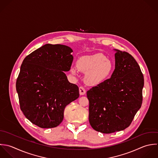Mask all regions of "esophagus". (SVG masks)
Here are the masks:
<instances>
[{"mask_svg":"<svg viewBox=\"0 0 158 158\" xmlns=\"http://www.w3.org/2000/svg\"><path fill=\"white\" fill-rule=\"evenodd\" d=\"M79 94H80L81 95H84L85 94L86 91H85V89H84V87H80L79 89Z\"/></svg>","mask_w":158,"mask_h":158,"instance_id":"esophagus-1","label":"esophagus"}]
</instances>
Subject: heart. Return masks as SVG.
I'll return each instance as SVG.
<instances>
[{
  "instance_id": "b5f03b06",
  "label": "heart",
  "mask_w": 158,
  "mask_h": 158,
  "mask_svg": "<svg viewBox=\"0 0 158 158\" xmlns=\"http://www.w3.org/2000/svg\"><path fill=\"white\" fill-rule=\"evenodd\" d=\"M76 67L70 69L71 73L78 76V70L85 73L84 80L90 86H97L109 78L113 70L112 62L101 53L81 56L76 62Z\"/></svg>"
}]
</instances>
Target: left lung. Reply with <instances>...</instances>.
<instances>
[{
    "instance_id": "1",
    "label": "left lung",
    "mask_w": 158,
    "mask_h": 158,
    "mask_svg": "<svg viewBox=\"0 0 158 158\" xmlns=\"http://www.w3.org/2000/svg\"><path fill=\"white\" fill-rule=\"evenodd\" d=\"M114 51L115 69L111 77L87 92L90 124L103 134L128 127L142 104L144 78L139 64L127 52Z\"/></svg>"
}]
</instances>
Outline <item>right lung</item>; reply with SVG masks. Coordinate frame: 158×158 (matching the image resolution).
<instances>
[{"label":"right lung","instance_id":"right-lung-1","mask_svg":"<svg viewBox=\"0 0 158 158\" xmlns=\"http://www.w3.org/2000/svg\"><path fill=\"white\" fill-rule=\"evenodd\" d=\"M68 46L45 44L23 60L16 89L21 110L40 128L58 126L65 107L79 96L77 85L70 83L64 72L73 60Z\"/></svg>","mask_w":158,"mask_h":158}]
</instances>
